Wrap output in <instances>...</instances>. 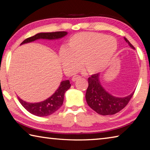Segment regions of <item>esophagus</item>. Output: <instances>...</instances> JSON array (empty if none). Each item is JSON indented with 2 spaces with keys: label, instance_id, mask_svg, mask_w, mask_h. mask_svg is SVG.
Listing matches in <instances>:
<instances>
[{
  "label": "esophagus",
  "instance_id": "1",
  "mask_svg": "<svg viewBox=\"0 0 150 150\" xmlns=\"http://www.w3.org/2000/svg\"><path fill=\"white\" fill-rule=\"evenodd\" d=\"M80 78H81V76H79V75H75V76H73V77L72 81H77V79H80Z\"/></svg>",
  "mask_w": 150,
  "mask_h": 150
}]
</instances>
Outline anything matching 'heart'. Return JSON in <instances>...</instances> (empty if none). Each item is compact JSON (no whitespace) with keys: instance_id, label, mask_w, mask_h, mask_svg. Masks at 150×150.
<instances>
[{"instance_id":"heart-1","label":"heart","mask_w":150,"mask_h":150,"mask_svg":"<svg viewBox=\"0 0 150 150\" xmlns=\"http://www.w3.org/2000/svg\"><path fill=\"white\" fill-rule=\"evenodd\" d=\"M117 48L115 38L96 32L77 33L69 39L67 46L61 47L59 62L67 73L80 67L81 59L88 73H96L108 65Z\"/></svg>"}]
</instances>
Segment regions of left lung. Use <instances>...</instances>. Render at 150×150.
Here are the masks:
<instances>
[{
	"instance_id": "obj_1",
	"label": "left lung",
	"mask_w": 150,
	"mask_h": 150,
	"mask_svg": "<svg viewBox=\"0 0 150 150\" xmlns=\"http://www.w3.org/2000/svg\"><path fill=\"white\" fill-rule=\"evenodd\" d=\"M124 40L132 49H134V47L126 38H124ZM99 77V73H96L88 77V86L85 95L86 100L88 105L100 115H115L128 105L134 92L126 97L114 96L103 87Z\"/></svg>"
}]
</instances>
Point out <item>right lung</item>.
Here are the masks:
<instances>
[{
    "label": "right lung",
    "mask_w": 150,
    "mask_h": 150,
    "mask_svg": "<svg viewBox=\"0 0 150 150\" xmlns=\"http://www.w3.org/2000/svg\"><path fill=\"white\" fill-rule=\"evenodd\" d=\"M67 34V32H42L34 35L24 40L21 44L32 42L40 39L45 40H57L64 37ZM71 87L69 80L63 81L61 82L59 88L53 95L46 100L40 103H30L22 100L18 97L20 103L23 107L30 113L38 116H47L52 115L57 111L63 105L64 95Z\"/></svg>",
    "instance_id": "right-lung-1"
}]
</instances>
